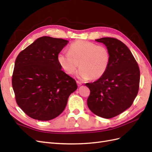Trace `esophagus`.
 Returning a JSON list of instances; mask_svg holds the SVG:
<instances>
[{
	"instance_id": "obj_1",
	"label": "esophagus",
	"mask_w": 152,
	"mask_h": 152,
	"mask_svg": "<svg viewBox=\"0 0 152 152\" xmlns=\"http://www.w3.org/2000/svg\"><path fill=\"white\" fill-rule=\"evenodd\" d=\"M77 86H80L82 84V82H80V81H79V80H77Z\"/></svg>"
}]
</instances>
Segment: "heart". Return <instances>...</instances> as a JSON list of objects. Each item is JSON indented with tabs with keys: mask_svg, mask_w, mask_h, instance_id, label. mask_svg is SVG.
Listing matches in <instances>:
<instances>
[{
	"mask_svg": "<svg viewBox=\"0 0 152 152\" xmlns=\"http://www.w3.org/2000/svg\"><path fill=\"white\" fill-rule=\"evenodd\" d=\"M59 65L68 75H72L80 68L77 76L80 79H98L107 72L110 63V53L103 45L88 41L78 40L69 47L68 52L59 54Z\"/></svg>",
	"mask_w": 152,
	"mask_h": 152,
	"instance_id": "obj_1",
	"label": "heart"
}]
</instances>
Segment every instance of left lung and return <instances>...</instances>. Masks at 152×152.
<instances>
[{
	"label": "left lung",
	"mask_w": 152,
	"mask_h": 152,
	"mask_svg": "<svg viewBox=\"0 0 152 152\" xmlns=\"http://www.w3.org/2000/svg\"><path fill=\"white\" fill-rule=\"evenodd\" d=\"M96 41L106 45L110 63L102 77L86 84L91 91L87 103L96 115L110 118L132 105L139 90L140 68L131 50L121 40L103 37Z\"/></svg>",
	"instance_id": "left-lung-1"
}]
</instances>
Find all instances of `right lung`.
<instances>
[{"label":"right lung","instance_id":"1","mask_svg":"<svg viewBox=\"0 0 152 152\" xmlns=\"http://www.w3.org/2000/svg\"><path fill=\"white\" fill-rule=\"evenodd\" d=\"M68 41L44 36L17 56L12 85L18 105L27 115L46 121L65 110L77 89L75 80L61 70L59 53Z\"/></svg>","mask_w":152,"mask_h":152}]
</instances>
